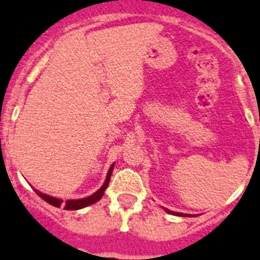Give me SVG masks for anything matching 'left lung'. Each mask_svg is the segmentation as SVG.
<instances>
[{"mask_svg": "<svg viewBox=\"0 0 260 260\" xmlns=\"http://www.w3.org/2000/svg\"><path fill=\"white\" fill-rule=\"evenodd\" d=\"M167 210V212H169V213H173V214H177V216H179V214H181V216H183V214H182V213H174V212H170V210H169V209H166ZM186 216H187V214H186Z\"/></svg>", "mask_w": 260, "mask_h": 260, "instance_id": "left-lung-1", "label": "left lung"}]
</instances>
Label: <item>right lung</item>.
Masks as SVG:
<instances>
[{
	"instance_id": "obj_1",
	"label": "right lung",
	"mask_w": 260,
	"mask_h": 260,
	"mask_svg": "<svg viewBox=\"0 0 260 260\" xmlns=\"http://www.w3.org/2000/svg\"><path fill=\"white\" fill-rule=\"evenodd\" d=\"M113 166L114 165H112V166H110L109 171H108V175H106V179H105V182H104V185L101 186V189L97 190V191H95L94 194H91L90 197L82 198V200H67V201L63 204L62 200H59V198H55V197H51V196H47V194H43V193H40L39 190H35V191H36V194H38L39 197H42L44 201L48 202V204H51V205L56 206V208H59V206L63 205L66 210L82 209V208H85V206L91 205V204H94V202H97L98 200H101V197L104 196V191H105L106 187H108V185H109L110 175H112V171H113Z\"/></svg>"
}]
</instances>
